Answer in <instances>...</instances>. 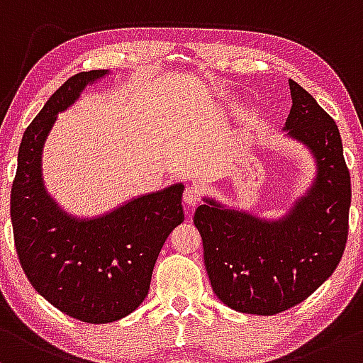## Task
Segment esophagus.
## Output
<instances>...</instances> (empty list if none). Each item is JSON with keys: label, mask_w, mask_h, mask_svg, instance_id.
I'll return each mask as SVG.
<instances>
[{"label": "esophagus", "mask_w": 363, "mask_h": 363, "mask_svg": "<svg viewBox=\"0 0 363 363\" xmlns=\"http://www.w3.org/2000/svg\"><path fill=\"white\" fill-rule=\"evenodd\" d=\"M183 201H185L186 206L195 207L199 202H201V190H199L197 186L189 185L185 189V194H183Z\"/></svg>", "instance_id": "esophagus-1"}]
</instances>
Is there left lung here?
<instances>
[{
  "instance_id": "left-lung-1",
  "label": "left lung",
  "mask_w": 363,
  "mask_h": 363,
  "mask_svg": "<svg viewBox=\"0 0 363 363\" xmlns=\"http://www.w3.org/2000/svg\"><path fill=\"white\" fill-rule=\"evenodd\" d=\"M284 130L312 150V189L279 221L225 209L206 199L194 223L213 290L233 311L274 315L295 307L324 283L343 257L352 182L340 130L317 101L290 80Z\"/></svg>"
}]
</instances>
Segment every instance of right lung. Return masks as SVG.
I'll return each instance as SVG.
<instances>
[{"instance_id": "1", "label": "right lung", "mask_w": 363, "mask_h": 363, "mask_svg": "<svg viewBox=\"0 0 363 363\" xmlns=\"http://www.w3.org/2000/svg\"><path fill=\"white\" fill-rule=\"evenodd\" d=\"M106 73H77L44 104L22 137L10 199L15 248L30 284L58 311L89 324L113 323L144 302L157 255L185 218L182 183L96 219L72 218L46 194L40 154L56 115Z\"/></svg>"}]
</instances>
